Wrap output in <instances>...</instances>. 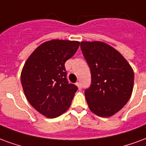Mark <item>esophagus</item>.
<instances>
[{
  "label": "esophagus",
  "instance_id": "34e87169",
  "mask_svg": "<svg viewBox=\"0 0 146 146\" xmlns=\"http://www.w3.org/2000/svg\"><path fill=\"white\" fill-rule=\"evenodd\" d=\"M76 86H78V88L79 89H82V84H81L80 82H76Z\"/></svg>",
  "mask_w": 146,
  "mask_h": 146
}]
</instances>
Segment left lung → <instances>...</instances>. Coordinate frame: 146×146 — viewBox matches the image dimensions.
<instances>
[{
  "instance_id": "1",
  "label": "left lung",
  "mask_w": 146,
  "mask_h": 146,
  "mask_svg": "<svg viewBox=\"0 0 146 146\" xmlns=\"http://www.w3.org/2000/svg\"><path fill=\"white\" fill-rule=\"evenodd\" d=\"M81 50L91 72V86L85 91L89 109L102 117L115 114L132 93L131 67L117 50L104 42H81Z\"/></svg>"
}]
</instances>
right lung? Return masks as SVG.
<instances>
[{
    "label": "right lung",
    "instance_id": "right-lung-1",
    "mask_svg": "<svg viewBox=\"0 0 146 146\" xmlns=\"http://www.w3.org/2000/svg\"><path fill=\"white\" fill-rule=\"evenodd\" d=\"M80 42L53 39L39 45L26 60L21 82L29 103L42 115L59 117L71 106L78 87L68 83L64 64Z\"/></svg>",
    "mask_w": 146,
    "mask_h": 146
}]
</instances>
